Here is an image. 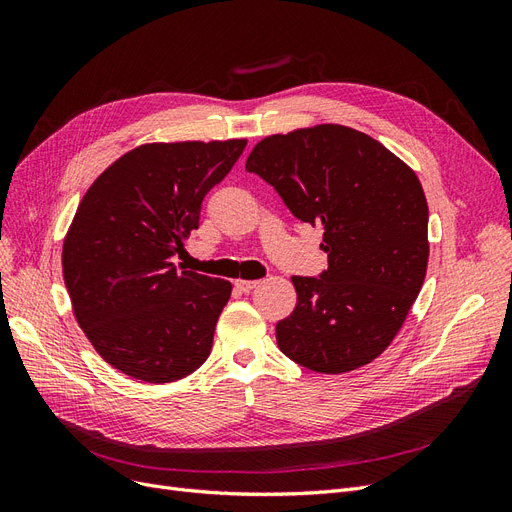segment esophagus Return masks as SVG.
Here are the masks:
<instances>
[{"mask_svg":"<svg viewBox=\"0 0 512 512\" xmlns=\"http://www.w3.org/2000/svg\"><path fill=\"white\" fill-rule=\"evenodd\" d=\"M258 284H260V282H256V280H237V282H235V286H237L241 292H252Z\"/></svg>","mask_w":512,"mask_h":512,"instance_id":"34e87169","label":"esophagus"}]
</instances>
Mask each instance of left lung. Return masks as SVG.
I'll return each mask as SVG.
<instances>
[{"label": "left lung", "instance_id": "left-lung-1", "mask_svg": "<svg viewBox=\"0 0 512 512\" xmlns=\"http://www.w3.org/2000/svg\"><path fill=\"white\" fill-rule=\"evenodd\" d=\"M294 218L322 224L329 269L294 275V312L277 322L280 350L320 374L380 356L421 292L429 209L414 170L374 138L335 123L262 138L245 162Z\"/></svg>", "mask_w": 512, "mask_h": 512}]
</instances>
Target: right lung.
<instances>
[{"label":"right lung","instance_id":"obj_1","mask_svg":"<svg viewBox=\"0 0 512 512\" xmlns=\"http://www.w3.org/2000/svg\"><path fill=\"white\" fill-rule=\"evenodd\" d=\"M245 145H141L83 196L64 241V280L76 322L121 374L162 384L207 361L232 286L183 271L173 258Z\"/></svg>","mask_w":512,"mask_h":512}]
</instances>
